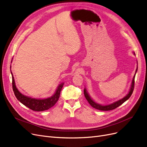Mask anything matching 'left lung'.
<instances>
[{
	"mask_svg": "<svg viewBox=\"0 0 147 147\" xmlns=\"http://www.w3.org/2000/svg\"><path fill=\"white\" fill-rule=\"evenodd\" d=\"M134 54L135 55V53H134ZM137 70H138V67H137L136 70V73L137 71ZM136 73H135V76H134V77L133 78L132 82H131V87H130V91H129V92L128 93V94H127L126 96L124 97L123 98L121 99V100H118L117 101L114 102V103H113L112 104L103 106V105H99L98 103H95V102H94L92 100V99L90 97V96H89V95L87 92L86 89L85 88L84 89L85 97L86 99L87 100V101H88V103L90 104V105L92 107L95 108V109H96L100 110V111H111V110L116 109L117 107H118V106H119L120 105H122L123 103H124L125 101H127V100H128L130 97L131 95V94H132V93L133 92L134 87H135V78Z\"/></svg>",
	"mask_w": 147,
	"mask_h": 147,
	"instance_id": "8db88e82",
	"label": "left lung"
}]
</instances>
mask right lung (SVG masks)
<instances>
[{
    "label": "right lung",
    "mask_w": 147,
    "mask_h": 147,
    "mask_svg": "<svg viewBox=\"0 0 147 147\" xmlns=\"http://www.w3.org/2000/svg\"><path fill=\"white\" fill-rule=\"evenodd\" d=\"M12 74V89L14 92L16 98L18 101H20L21 103L26 106V107H29L31 110L34 111H44L46 110H48L50 108L53 106L57 101H58L59 96H60V92L61 91V89L63 86V83L59 85V86L57 88L55 93L52 95V97L44 98V99H36L32 98L31 97H29L24 95L22 93L19 92V91L16 88L15 81L14 79V76Z\"/></svg>",
    "instance_id": "add662e5"
}]
</instances>
